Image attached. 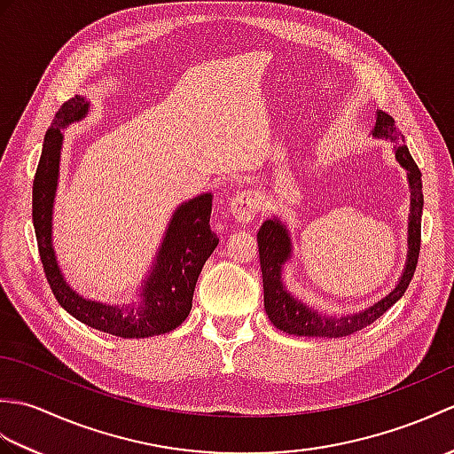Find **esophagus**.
<instances>
[{
    "instance_id": "34e87169",
    "label": "esophagus",
    "mask_w": 454,
    "mask_h": 454,
    "mask_svg": "<svg viewBox=\"0 0 454 454\" xmlns=\"http://www.w3.org/2000/svg\"><path fill=\"white\" fill-rule=\"evenodd\" d=\"M262 192L255 189H244L236 192V197L230 202V210L239 222H249L262 210Z\"/></svg>"
}]
</instances>
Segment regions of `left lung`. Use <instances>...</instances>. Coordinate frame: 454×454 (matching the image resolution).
I'll return each mask as SVG.
<instances>
[{
	"mask_svg": "<svg viewBox=\"0 0 454 454\" xmlns=\"http://www.w3.org/2000/svg\"><path fill=\"white\" fill-rule=\"evenodd\" d=\"M376 138H390L400 140L402 132L398 130L394 119L388 113L379 111L376 114ZM396 160L403 168L410 171V187H411V215H410V254L408 263L403 269L398 286L382 298L380 302L366 308V310L341 316V317H327L317 314L312 308L304 306L302 302L294 301L283 288L281 281V267L291 255V239L288 232L278 220H265L263 226L257 232V246H259V262H262V275H263V298H265V312L278 330L294 335H308V337H345L355 332H361L363 327L371 325L374 320L388 310L392 304H396L406 293L410 281L418 267L419 247H421V212H423V192H421V171L418 163L413 161L411 153L406 144L396 146Z\"/></svg>",
	"mask_w": 454,
	"mask_h": 454,
	"instance_id": "left-lung-1",
	"label": "left lung"
}]
</instances>
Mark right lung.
Segmentation results:
<instances>
[{"label":"right lung","instance_id":"obj_1","mask_svg":"<svg viewBox=\"0 0 454 454\" xmlns=\"http://www.w3.org/2000/svg\"><path fill=\"white\" fill-rule=\"evenodd\" d=\"M88 101L80 95L62 103L51 129L44 134L43 153L33 181V224L46 281L56 301L75 320L95 330L119 337H150L176 330L185 322L192 306L197 278L210 254L218 246L210 230L212 195L195 197L181 205L171 218L153 271L129 304H103L85 301L62 278L52 249V202L58 183L62 132L88 113Z\"/></svg>","mask_w":454,"mask_h":454}]
</instances>
